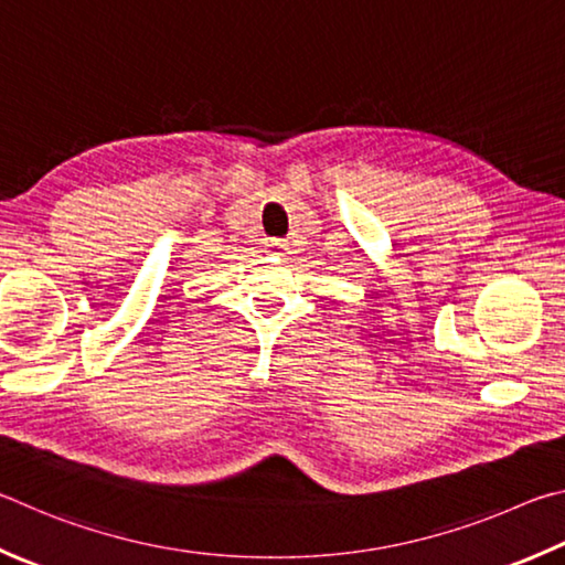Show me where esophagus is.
Returning <instances> with one entry per match:
<instances>
[{
  "mask_svg": "<svg viewBox=\"0 0 565 565\" xmlns=\"http://www.w3.org/2000/svg\"><path fill=\"white\" fill-rule=\"evenodd\" d=\"M265 253L273 257H285L290 253V245H288V241H282V237H267Z\"/></svg>",
  "mask_w": 565,
  "mask_h": 565,
  "instance_id": "34e87169",
  "label": "esophagus"
}]
</instances>
